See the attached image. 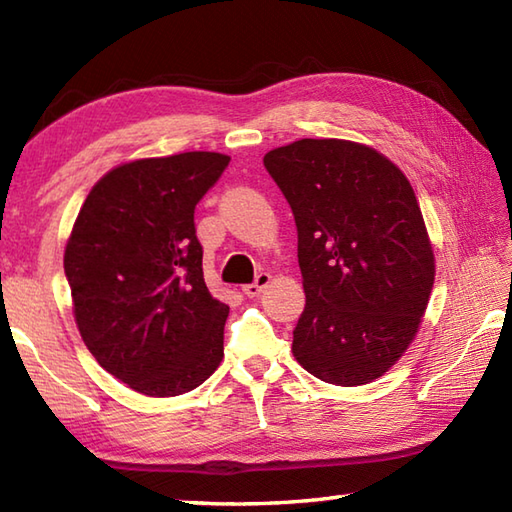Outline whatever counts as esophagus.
Masks as SVG:
<instances>
[{
  "mask_svg": "<svg viewBox=\"0 0 512 512\" xmlns=\"http://www.w3.org/2000/svg\"><path fill=\"white\" fill-rule=\"evenodd\" d=\"M270 279H273V277H270L268 273H262V275H257V279L253 281V284H246L242 290H244V295L246 297H257L259 295V292H262L264 288H268V284H270Z\"/></svg>",
  "mask_w": 512,
  "mask_h": 512,
  "instance_id": "esophagus-1",
  "label": "esophagus"
}]
</instances>
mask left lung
<instances>
[{
	"mask_svg": "<svg viewBox=\"0 0 512 512\" xmlns=\"http://www.w3.org/2000/svg\"><path fill=\"white\" fill-rule=\"evenodd\" d=\"M295 215L306 292L292 354L325 383L383 376L416 339L436 257L409 180L376 149L301 138L264 156Z\"/></svg>",
	"mask_w": 512,
	"mask_h": 512,
	"instance_id": "8db88e82",
	"label": "left lung"
}]
</instances>
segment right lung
Instances as JSON below:
<instances>
[{
    "instance_id": "1",
    "label": "right lung",
    "mask_w": 512,
    "mask_h": 512,
    "mask_svg": "<svg viewBox=\"0 0 512 512\" xmlns=\"http://www.w3.org/2000/svg\"><path fill=\"white\" fill-rule=\"evenodd\" d=\"M228 162L215 151L125 162L76 215L63 255L76 328L138 394H187L222 363L228 306L204 284L193 213Z\"/></svg>"
}]
</instances>
